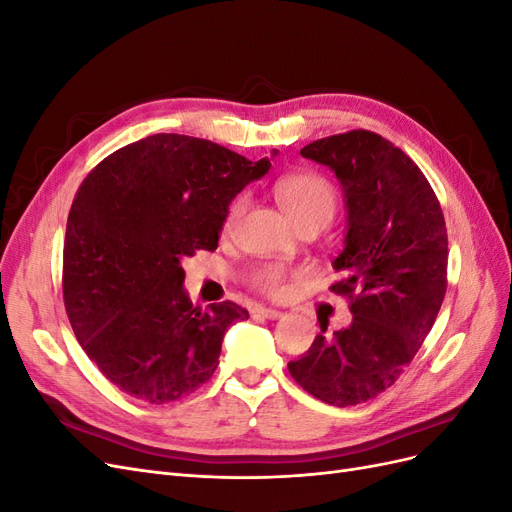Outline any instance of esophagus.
<instances>
[{"label":"esophagus","mask_w":512,"mask_h":512,"mask_svg":"<svg viewBox=\"0 0 512 512\" xmlns=\"http://www.w3.org/2000/svg\"><path fill=\"white\" fill-rule=\"evenodd\" d=\"M256 312H258L262 318H267V320H277V318H282V316H284V314L280 312V309L262 307V305H258V307H256Z\"/></svg>","instance_id":"1"}]
</instances>
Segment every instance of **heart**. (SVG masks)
Here are the masks:
<instances>
[{
    "mask_svg": "<svg viewBox=\"0 0 512 512\" xmlns=\"http://www.w3.org/2000/svg\"><path fill=\"white\" fill-rule=\"evenodd\" d=\"M275 198L294 226H301L307 222L327 224L333 218L335 207H337V196H335L333 185L316 173H294V175L282 177L275 183ZM243 207H245L243 196L232 200L224 218L226 228L232 226V222L239 218ZM286 280H288L286 271L273 265L260 267L252 273V284L258 290L271 294V297H282V294H286L288 290Z\"/></svg>",
    "mask_w": 512,
    "mask_h": 512,
    "instance_id": "heart-1",
    "label": "heart"
}]
</instances>
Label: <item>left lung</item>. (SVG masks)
Returning a JSON list of instances; mask_svg holds the SVG:
<instances>
[{"label": "left lung", "mask_w": 512, "mask_h": 512, "mask_svg": "<svg viewBox=\"0 0 512 512\" xmlns=\"http://www.w3.org/2000/svg\"><path fill=\"white\" fill-rule=\"evenodd\" d=\"M301 156L329 166L344 192L346 239L331 286L350 299L352 322L316 335L288 363L299 386L329 406L363 404L389 389L425 342L444 301L448 239L429 181L376 132L320 138Z\"/></svg>", "instance_id": "1"}]
</instances>
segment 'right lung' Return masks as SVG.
Instances as JSON below:
<instances>
[{
    "mask_svg": "<svg viewBox=\"0 0 512 512\" xmlns=\"http://www.w3.org/2000/svg\"><path fill=\"white\" fill-rule=\"evenodd\" d=\"M269 168V158L252 162L205 138L153 134L81 183L64 303L81 348L123 393L160 406L213 376L226 329L250 314L232 301L192 305L181 262L218 247L232 198Z\"/></svg>",
    "mask_w": 512,
    "mask_h": 512,
    "instance_id": "right-lung-1",
    "label": "right lung"
}]
</instances>
